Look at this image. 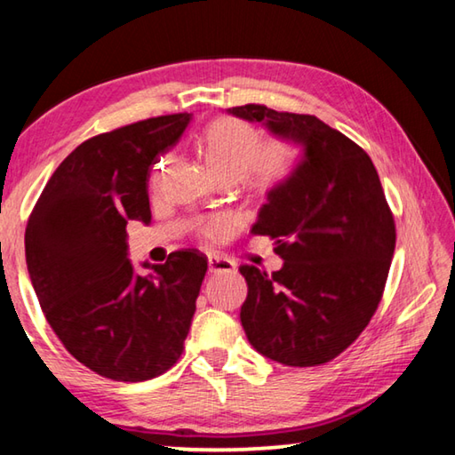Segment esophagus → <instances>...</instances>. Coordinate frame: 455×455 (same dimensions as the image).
Instances as JSON below:
<instances>
[{
	"mask_svg": "<svg viewBox=\"0 0 455 455\" xmlns=\"http://www.w3.org/2000/svg\"><path fill=\"white\" fill-rule=\"evenodd\" d=\"M209 268H211V273H233L235 263L227 257L211 255L209 257Z\"/></svg>",
	"mask_w": 455,
	"mask_h": 455,
	"instance_id": "esophagus-1",
	"label": "esophagus"
}]
</instances>
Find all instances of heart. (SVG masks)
<instances>
[{
  "label": "heart",
  "mask_w": 455,
  "mask_h": 455,
  "mask_svg": "<svg viewBox=\"0 0 455 455\" xmlns=\"http://www.w3.org/2000/svg\"><path fill=\"white\" fill-rule=\"evenodd\" d=\"M203 146L206 160L220 180H236L243 176L244 182L260 195L289 182L303 158L301 144L297 140L289 136H275L263 142V134L255 126L238 118L214 120L204 130ZM163 166L164 158H158L154 166V180L158 179ZM230 227L233 220L217 214L200 225V235L219 238L228 233Z\"/></svg>",
  "instance_id": "obj_1"
}]
</instances>
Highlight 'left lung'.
<instances>
[{
    "mask_svg": "<svg viewBox=\"0 0 455 455\" xmlns=\"http://www.w3.org/2000/svg\"><path fill=\"white\" fill-rule=\"evenodd\" d=\"M305 146L297 172L260 209L252 235L271 236L284 263L243 265L241 323L276 363L315 367L349 347L377 311L395 251V220L367 152L311 114L263 104L228 108Z\"/></svg>",
    "mask_w": 455,
    "mask_h": 455,
    "instance_id": "8db88e82",
    "label": "left lung"
}]
</instances>
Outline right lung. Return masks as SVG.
Returning a JSON list of instances; mask_svg holds the SVG:
<instances>
[{
	"instance_id": "add662e5",
	"label": "right lung",
	"mask_w": 455,
	"mask_h": 455,
	"mask_svg": "<svg viewBox=\"0 0 455 455\" xmlns=\"http://www.w3.org/2000/svg\"><path fill=\"white\" fill-rule=\"evenodd\" d=\"M188 122V112L168 114L82 142L28 219L26 263L45 319L70 355L106 379H152L184 351L209 260L180 249L136 275L126 225L150 222V166Z\"/></svg>"
}]
</instances>
